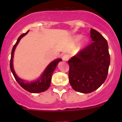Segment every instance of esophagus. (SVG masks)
<instances>
[{"label":"esophagus","instance_id":"esophagus-1","mask_svg":"<svg viewBox=\"0 0 122 122\" xmlns=\"http://www.w3.org/2000/svg\"><path fill=\"white\" fill-rule=\"evenodd\" d=\"M69 58H70V57H69L68 55L67 54H65L62 56V60H63V61H67L69 59Z\"/></svg>","mask_w":122,"mask_h":122}]
</instances>
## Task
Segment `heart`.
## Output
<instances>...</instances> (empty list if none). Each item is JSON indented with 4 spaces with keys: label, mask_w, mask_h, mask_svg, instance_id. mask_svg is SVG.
<instances>
[{
    "label": "heart",
    "mask_w": 122,
    "mask_h": 122,
    "mask_svg": "<svg viewBox=\"0 0 122 122\" xmlns=\"http://www.w3.org/2000/svg\"><path fill=\"white\" fill-rule=\"evenodd\" d=\"M82 35H76V36L74 37V41L76 42V43H77V42H79L82 39ZM89 41V40L88 38H84V39H82V41L81 42L80 45H79V48L82 49V48H84L85 46L88 44Z\"/></svg>",
    "instance_id": "obj_1"
}]
</instances>
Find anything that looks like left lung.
Masks as SVG:
<instances>
[{
  "instance_id": "obj_1",
  "label": "left lung",
  "mask_w": 122,
  "mask_h": 122,
  "mask_svg": "<svg viewBox=\"0 0 122 122\" xmlns=\"http://www.w3.org/2000/svg\"><path fill=\"white\" fill-rule=\"evenodd\" d=\"M92 43L69 60V81L74 90L83 93L95 91L107 78L110 56L106 40L90 30Z\"/></svg>"
}]
</instances>
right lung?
<instances>
[{"mask_svg": "<svg viewBox=\"0 0 122 122\" xmlns=\"http://www.w3.org/2000/svg\"><path fill=\"white\" fill-rule=\"evenodd\" d=\"M29 31V30H28L26 33H22V35H20L19 37L18 38V39L17 40L16 43L14 45L12 51H11V56L10 60V70L12 72L16 81L24 90H27L30 93H38L48 90L51 85V82L52 74L53 73L54 71L55 70L58 63L61 62L62 60V59H57L53 61H52L48 66H46L43 73L41 74V76L35 81H29L24 80L23 79H21L18 77L15 73L13 68L14 52H15L17 45H18L21 38L25 35H27Z\"/></svg>", "mask_w": 122, "mask_h": 122, "instance_id": "right-lung-1", "label": "right lung"}]
</instances>
